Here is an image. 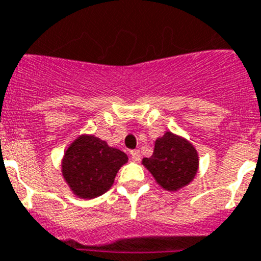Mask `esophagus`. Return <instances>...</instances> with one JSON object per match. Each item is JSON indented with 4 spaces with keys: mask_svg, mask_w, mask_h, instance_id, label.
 Returning <instances> with one entry per match:
<instances>
[{
    "mask_svg": "<svg viewBox=\"0 0 261 261\" xmlns=\"http://www.w3.org/2000/svg\"><path fill=\"white\" fill-rule=\"evenodd\" d=\"M131 158H133V160H135V162H138L140 159V152H139V149H133L130 152Z\"/></svg>",
    "mask_w": 261,
    "mask_h": 261,
    "instance_id": "esophagus-1",
    "label": "esophagus"
}]
</instances>
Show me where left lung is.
Wrapping results in <instances>:
<instances>
[{
	"label": "left lung",
	"mask_w": 261,
	"mask_h": 261,
	"mask_svg": "<svg viewBox=\"0 0 261 261\" xmlns=\"http://www.w3.org/2000/svg\"><path fill=\"white\" fill-rule=\"evenodd\" d=\"M156 182L165 190H177L193 180L198 169V155L184 138L167 133L155 142L151 158L142 160Z\"/></svg>",
	"instance_id": "left-lung-1"
}]
</instances>
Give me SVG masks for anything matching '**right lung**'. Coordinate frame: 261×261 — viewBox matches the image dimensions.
Masks as SVG:
<instances>
[{
  "label": "right lung",
  "mask_w": 261,
  "mask_h": 261,
  "mask_svg": "<svg viewBox=\"0 0 261 261\" xmlns=\"http://www.w3.org/2000/svg\"><path fill=\"white\" fill-rule=\"evenodd\" d=\"M127 155L94 135H81L65 151L62 163L64 180L81 198H96L112 188Z\"/></svg>",
  "instance_id": "obj_1"
}]
</instances>
